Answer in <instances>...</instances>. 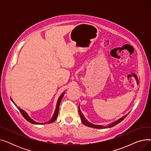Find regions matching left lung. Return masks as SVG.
<instances>
[{"mask_svg": "<svg viewBox=\"0 0 151 151\" xmlns=\"http://www.w3.org/2000/svg\"><path fill=\"white\" fill-rule=\"evenodd\" d=\"M78 109H79V113H80V116L81 117V121L83 122V124H84L86 126H88L89 127H92V128H94V129H108V128H111V127H113L115 126L116 125L118 124L119 123H120L121 121H122L124 119L127 117V114H126L125 116H124L120 118L119 119L117 120L116 122H114L113 123H111L109 124L107 126H104V125H96V124H93L91 122H89L88 120L86 119L85 118V117L84 116V115L83 114V113H81L80 108V106L78 107Z\"/></svg>", "mask_w": 151, "mask_h": 151, "instance_id": "8db88e82", "label": "left lung"}]
</instances>
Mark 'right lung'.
Returning <instances> with one entry per match:
<instances>
[{
	"label": "right lung",
	"instance_id": "obj_1",
	"mask_svg": "<svg viewBox=\"0 0 151 151\" xmlns=\"http://www.w3.org/2000/svg\"><path fill=\"white\" fill-rule=\"evenodd\" d=\"M64 94H65V92H63V93L60 95V97H59V99H58V100L57 104H56V107H55V111H54V114H53V115H52V118H51V119L50 120V121L47 122H45V123H39V122H37L34 121V120L32 119L29 117V115H28V114L25 111H24L23 109H21L19 107L17 106V105L14 104V102L13 101V100H12V101H13V104L15 105V106H17V108L19 110V111L21 112V113L22 114V115L23 116V117H24L28 122H30V123H32V124H34L42 125V124H51V123L53 122L54 121H55V119H56L57 117H58V114H59V105H60V101H61V100H62V98H63V96H64Z\"/></svg>",
	"mask_w": 151,
	"mask_h": 151
}]
</instances>
